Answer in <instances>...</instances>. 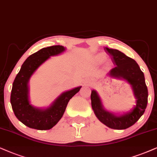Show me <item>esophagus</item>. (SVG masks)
Returning <instances> with one entry per match:
<instances>
[{
  "label": "esophagus",
  "mask_w": 157,
  "mask_h": 157,
  "mask_svg": "<svg viewBox=\"0 0 157 157\" xmlns=\"http://www.w3.org/2000/svg\"><path fill=\"white\" fill-rule=\"evenodd\" d=\"M85 83H87L88 85H90L91 82H90V81H87V82H85Z\"/></svg>",
  "instance_id": "obj_1"
}]
</instances>
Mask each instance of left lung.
<instances>
[{
	"mask_svg": "<svg viewBox=\"0 0 157 157\" xmlns=\"http://www.w3.org/2000/svg\"><path fill=\"white\" fill-rule=\"evenodd\" d=\"M104 50L106 53L112 56V62L114 64L108 75L114 78L126 80L131 85L136 98V105L130 112L117 116L104 109L98 94L96 90H92L91 106L96 117L103 124L115 130H124L133 125L144 114L148 103V88L144 72L134 59L117 49L106 47Z\"/></svg>",
	"mask_w": 157,
	"mask_h": 157,
	"instance_id": "1",
	"label": "left lung"
}]
</instances>
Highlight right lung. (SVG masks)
<instances>
[{"mask_svg":"<svg viewBox=\"0 0 157 157\" xmlns=\"http://www.w3.org/2000/svg\"><path fill=\"white\" fill-rule=\"evenodd\" d=\"M65 49L62 45H53L40 49L26 59L15 77L10 100L11 106L18 120L29 128L40 130L52 128L62 117L69 101L82 87L61 93L46 109L35 108L29 103L28 82L31 76L47 59L60 54Z\"/></svg>","mask_w":157,"mask_h":157,"instance_id":"add662e5","label":"right lung"}]
</instances>
